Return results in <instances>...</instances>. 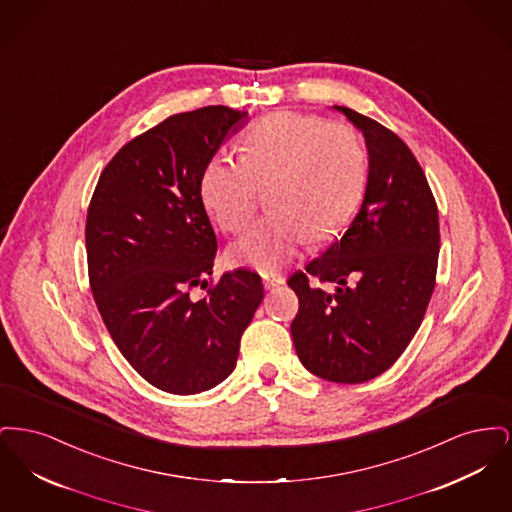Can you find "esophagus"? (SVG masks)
<instances>
[{
  "mask_svg": "<svg viewBox=\"0 0 512 512\" xmlns=\"http://www.w3.org/2000/svg\"><path fill=\"white\" fill-rule=\"evenodd\" d=\"M284 282H286V278H284L282 274H265V276H263V284H265L267 290L278 288V286H282Z\"/></svg>",
  "mask_w": 512,
  "mask_h": 512,
  "instance_id": "1",
  "label": "esophagus"
}]
</instances>
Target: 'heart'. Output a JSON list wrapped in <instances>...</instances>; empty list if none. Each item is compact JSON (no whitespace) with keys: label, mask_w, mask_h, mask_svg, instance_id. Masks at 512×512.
I'll list each match as a JSON object with an SVG mask.
<instances>
[{"label":"heart","mask_w":512,"mask_h":512,"mask_svg":"<svg viewBox=\"0 0 512 512\" xmlns=\"http://www.w3.org/2000/svg\"><path fill=\"white\" fill-rule=\"evenodd\" d=\"M368 155L343 122L274 113L255 122L242 155L213 157L201 176V199L224 232H242L268 188L272 211L232 245L236 263L272 272L313 240L338 234L365 194Z\"/></svg>","instance_id":"1"}]
</instances>
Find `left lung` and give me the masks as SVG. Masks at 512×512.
I'll use <instances>...</instances> for the list:
<instances>
[{
  "label": "left lung",
  "instance_id": "obj_1",
  "mask_svg": "<svg viewBox=\"0 0 512 512\" xmlns=\"http://www.w3.org/2000/svg\"><path fill=\"white\" fill-rule=\"evenodd\" d=\"M334 109L365 136V197L340 240L288 280L299 299L292 338L309 372L361 384L401 357L424 318L438 270V205L397 134L353 109ZM309 273L335 290L311 287Z\"/></svg>",
  "mask_w": 512,
  "mask_h": 512
}]
</instances>
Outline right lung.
<instances>
[{
  "mask_svg": "<svg viewBox=\"0 0 512 512\" xmlns=\"http://www.w3.org/2000/svg\"><path fill=\"white\" fill-rule=\"evenodd\" d=\"M247 111L224 105L172 115L109 161L86 219L88 276L99 315L124 359L174 395L211 390L232 374L263 301L261 276L236 268L203 299L217 236L201 176Z\"/></svg>",
  "mask_w": 512,
  "mask_h": 512,
  "instance_id": "add662e5",
  "label": "right lung"
}]
</instances>
